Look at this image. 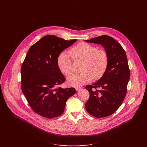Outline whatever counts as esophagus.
<instances>
[{
	"label": "esophagus",
	"mask_w": 147,
	"mask_h": 147,
	"mask_svg": "<svg viewBox=\"0 0 147 147\" xmlns=\"http://www.w3.org/2000/svg\"><path fill=\"white\" fill-rule=\"evenodd\" d=\"M81 88H82L80 87H76V90L77 91H78V90H81Z\"/></svg>",
	"instance_id": "obj_1"
}]
</instances>
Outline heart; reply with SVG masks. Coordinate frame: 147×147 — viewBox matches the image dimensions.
Wrapping results in <instances>:
<instances>
[{
  "instance_id": "b5f03b06",
  "label": "heart",
  "mask_w": 147,
  "mask_h": 147,
  "mask_svg": "<svg viewBox=\"0 0 147 147\" xmlns=\"http://www.w3.org/2000/svg\"><path fill=\"white\" fill-rule=\"evenodd\" d=\"M68 53L61 52L57 59L59 69L62 74L70 76L73 71L72 60H84L81 70L79 73H75L68 78V82L71 86L79 87L91 81L94 78L98 79L105 72L108 64V56L107 52L85 42H80L70 49Z\"/></svg>"
}]
</instances>
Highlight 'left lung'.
I'll list each match as a JSON object with an SVG mask.
<instances>
[{
	"label": "left lung",
	"instance_id": "8db88e82",
	"mask_svg": "<svg viewBox=\"0 0 147 147\" xmlns=\"http://www.w3.org/2000/svg\"><path fill=\"white\" fill-rule=\"evenodd\" d=\"M86 41L102 45L108 56V66L102 77L86 87L90 93L86 108L94 117H107L118 109L126 95L130 76L127 56L121 45L110 36L103 35Z\"/></svg>",
	"mask_w": 147,
	"mask_h": 147
}]
</instances>
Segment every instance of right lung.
Masks as SVG:
<instances>
[{"label": "right lung", "mask_w": 147, "mask_h": 147, "mask_svg": "<svg viewBox=\"0 0 147 147\" xmlns=\"http://www.w3.org/2000/svg\"><path fill=\"white\" fill-rule=\"evenodd\" d=\"M77 39L66 40L55 35L42 38L31 47L21 68L22 90L32 109L48 119L61 115L74 88L59 86L66 80L57 64L59 55Z\"/></svg>", "instance_id": "obj_1"}]
</instances>
